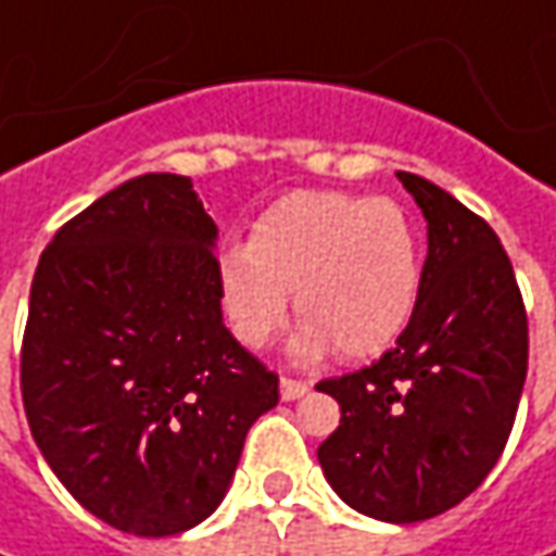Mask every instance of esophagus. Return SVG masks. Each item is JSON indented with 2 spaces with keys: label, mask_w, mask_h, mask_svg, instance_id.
<instances>
[{
  "label": "esophagus",
  "mask_w": 556,
  "mask_h": 556,
  "mask_svg": "<svg viewBox=\"0 0 556 556\" xmlns=\"http://www.w3.org/2000/svg\"><path fill=\"white\" fill-rule=\"evenodd\" d=\"M306 393H309V383L293 380V377H281V399H285V402H293V399H300V395Z\"/></svg>",
  "instance_id": "1"
}]
</instances>
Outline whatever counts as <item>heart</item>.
Here are the masks:
<instances>
[{"label":"heart","instance_id":"1","mask_svg":"<svg viewBox=\"0 0 556 556\" xmlns=\"http://www.w3.org/2000/svg\"><path fill=\"white\" fill-rule=\"evenodd\" d=\"M424 281L420 238L395 201L293 191L219 256V296L231 333L263 350L288 318H303L290 350L315 362L387 353L412 325Z\"/></svg>","mask_w":556,"mask_h":556}]
</instances>
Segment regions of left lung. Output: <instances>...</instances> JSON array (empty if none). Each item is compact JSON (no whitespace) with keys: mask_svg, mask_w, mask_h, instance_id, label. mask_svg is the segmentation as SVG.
Here are the masks:
<instances>
[{"mask_svg":"<svg viewBox=\"0 0 556 556\" xmlns=\"http://www.w3.org/2000/svg\"><path fill=\"white\" fill-rule=\"evenodd\" d=\"M427 219L412 325L362 371L321 380L340 427L318 445L331 489L358 514H445L502 458L529 365V325L498 235L439 185L395 173Z\"/></svg>","mask_w":556,"mask_h":556,"instance_id":"left-lung-1","label":"left lung"}]
</instances>
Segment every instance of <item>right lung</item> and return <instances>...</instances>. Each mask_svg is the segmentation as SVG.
I'll return each mask as SVG.
<instances>
[{
	"mask_svg": "<svg viewBox=\"0 0 556 556\" xmlns=\"http://www.w3.org/2000/svg\"><path fill=\"white\" fill-rule=\"evenodd\" d=\"M219 228L188 176L144 173L58 228L21 346L30 433L98 520L163 539L225 498L271 374L223 321Z\"/></svg>",
	"mask_w": 556,
	"mask_h": 556,
	"instance_id": "1",
	"label": "right lung"
}]
</instances>
